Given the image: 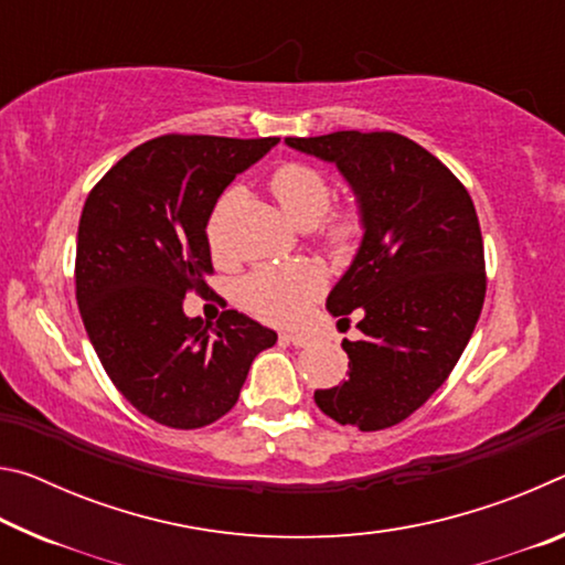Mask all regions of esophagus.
<instances>
[{
	"instance_id": "34e87169",
	"label": "esophagus",
	"mask_w": 565,
	"mask_h": 565,
	"mask_svg": "<svg viewBox=\"0 0 565 565\" xmlns=\"http://www.w3.org/2000/svg\"><path fill=\"white\" fill-rule=\"evenodd\" d=\"M286 339H289L294 347H309L313 341L311 333H303V331H294V333H286Z\"/></svg>"
}]
</instances>
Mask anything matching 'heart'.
Returning a JSON list of instances; mask_svg holds the SVG:
<instances>
[{"mask_svg": "<svg viewBox=\"0 0 565 565\" xmlns=\"http://www.w3.org/2000/svg\"><path fill=\"white\" fill-rule=\"evenodd\" d=\"M271 189L286 214L303 226L317 224L327 214L331 204V181L317 167L303 161H286L276 167L271 174ZM228 194L222 199L216 214L209 226L212 242L216 238V218L226 204ZM363 232V218L356 206L337 209L321 226L323 242L331 252L347 254L356 246ZM323 289V276L311 264H284V266H262L248 274L242 284V301L248 311L271 323H294Z\"/></svg>", "mask_w": 565, "mask_h": 565, "instance_id": "heart-1", "label": "heart"}]
</instances>
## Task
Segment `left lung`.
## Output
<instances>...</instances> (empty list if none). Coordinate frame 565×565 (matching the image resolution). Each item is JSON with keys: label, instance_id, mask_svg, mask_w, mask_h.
<instances>
[{"label": "left lung", "instance_id": "obj_1", "mask_svg": "<svg viewBox=\"0 0 565 565\" xmlns=\"http://www.w3.org/2000/svg\"><path fill=\"white\" fill-rule=\"evenodd\" d=\"M286 145L337 164L363 218L359 252L327 309L353 311L349 379L313 394L341 426L381 431L408 418L451 374L481 317L483 238L466 186L394 131H333Z\"/></svg>", "mask_w": 565, "mask_h": 565}]
</instances>
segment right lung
Returning a JSON list of instances; mask_svg holds the SVG:
<instances>
[{
    "label": "right lung",
    "instance_id": "right-lung-1",
    "mask_svg": "<svg viewBox=\"0 0 565 565\" xmlns=\"http://www.w3.org/2000/svg\"><path fill=\"white\" fill-rule=\"evenodd\" d=\"M276 137L167 134L131 149L87 196L76 234V303L111 384L161 426L202 428L238 401L276 331L234 309L189 319L184 296L212 274L216 199Z\"/></svg>",
    "mask_w": 565,
    "mask_h": 565
}]
</instances>
